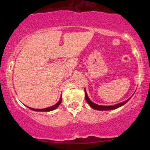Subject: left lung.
Listing matches in <instances>:
<instances>
[{
    "mask_svg": "<svg viewBox=\"0 0 150 150\" xmlns=\"http://www.w3.org/2000/svg\"><path fill=\"white\" fill-rule=\"evenodd\" d=\"M85 99H86V101H87V102L88 103V104H89V106H90L92 108H94V109H95V110H99V111H107V110L116 109V108L120 107V106H123V105H124L125 103L128 102V101L130 99H128V100L123 101V102L119 103V104H116V105H113V106H100V105H98V104H94V103H93L92 101L89 99L87 92H86L85 89Z\"/></svg>",
    "mask_w": 150,
    "mask_h": 150,
    "instance_id": "8db88e82",
    "label": "left lung"
}]
</instances>
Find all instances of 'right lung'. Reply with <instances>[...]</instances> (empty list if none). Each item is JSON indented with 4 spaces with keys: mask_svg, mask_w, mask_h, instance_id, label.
<instances>
[{
    "mask_svg": "<svg viewBox=\"0 0 150 150\" xmlns=\"http://www.w3.org/2000/svg\"><path fill=\"white\" fill-rule=\"evenodd\" d=\"M61 101H62V99L61 98L60 99V100L58 101V103H56V104L53 105V106H51V107H49V108H42V109H37V108H30V109L33 110V111H53V110H54L55 108H56L58 107V106H59L60 104H61Z\"/></svg>",
    "mask_w": 150,
    "mask_h": 150,
    "instance_id": "1",
    "label": "right lung"
}]
</instances>
